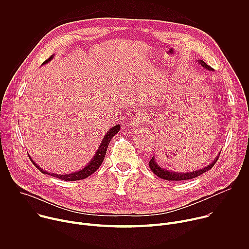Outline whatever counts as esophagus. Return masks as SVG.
Returning <instances> with one entry per match:
<instances>
[{"label":"esophagus","mask_w":249,"mask_h":249,"mask_svg":"<svg viewBox=\"0 0 249 249\" xmlns=\"http://www.w3.org/2000/svg\"><path fill=\"white\" fill-rule=\"evenodd\" d=\"M146 121V117L143 113H137L135 116H133L132 120H131V126L132 127H138L140 125H142V123H144Z\"/></svg>","instance_id":"obj_1"}]
</instances>
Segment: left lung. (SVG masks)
Instances as JSON below:
<instances>
[{"instance_id": "left-lung-1", "label": "left lung", "mask_w": 249, "mask_h": 249, "mask_svg": "<svg viewBox=\"0 0 249 249\" xmlns=\"http://www.w3.org/2000/svg\"><path fill=\"white\" fill-rule=\"evenodd\" d=\"M198 64H200L203 68L209 70V71H213V69L208 66L203 60H197ZM219 159V156L212 161V163H210L209 165L201 168V169H198V170H195V171H189V172H178V171H171V170H167L166 168H162L161 166H160L158 164V162L156 161V158L155 156H153V158L151 159V160L149 161V165H150V168L152 169V171L157 175L159 176L160 178L161 179H164V180H171V181H179V180H187V179H192V178H195V177L203 174L204 172L210 170L213 166L215 165L216 161L218 160Z\"/></svg>"}]
</instances>
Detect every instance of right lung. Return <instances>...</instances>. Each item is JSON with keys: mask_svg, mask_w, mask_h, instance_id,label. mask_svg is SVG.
<instances>
[{"mask_svg": "<svg viewBox=\"0 0 249 249\" xmlns=\"http://www.w3.org/2000/svg\"><path fill=\"white\" fill-rule=\"evenodd\" d=\"M53 57H54V55H52L43 64H46L49 61H51L53 59ZM119 130H120V125L119 124L115 125L114 127H112V128H110L108 130V132L106 133L104 135V137L102 138L101 143L99 144V147H98L96 153L94 154L93 158L90 160V161L85 167H83L79 171L72 172V173H67V174H57V173L49 172V171H46V170L42 169L38 164L35 163V161H33L32 159H30V160H32V162L35 165V167H37L42 173L48 174V175H51V176H54V177H57V178H59V179H62V180H65V181H76V180L85 179V178H87L88 176H89L93 172H95L97 170V168L101 165V163H102V161H103V160L105 158V154H106V151H107V147H108V145L110 143L111 139L113 138V136H115L119 132Z\"/></svg>", "mask_w": 249, "mask_h": 249, "instance_id": "right-lung-1", "label": "right lung"}]
</instances>
